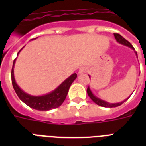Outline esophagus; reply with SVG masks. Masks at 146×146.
<instances>
[{
	"label": "esophagus",
	"instance_id": "1",
	"mask_svg": "<svg viewBox=\"0 0 146 146\" xmlns=\"http://www.w3.org/2000/svg\"><path fill=\"white\" fill-rule=\"evenodd\" d=\"M86 71V69L85 68V67H81V68H80V70H79V73L80 74H82V73H85Z\"/></svg>",
	"mask_w": 146,
	"mask_h": 146
}]
</instances>
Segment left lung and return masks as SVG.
<instances>
[{
    "label": "left lung",
    "mask_w": 146,
    "mask_h": 146,
    "mask_svg": "<svg viewBox=\"0 0 146 146\" xmlns=\"http://www.w3.org/2000/svg\"><path fill=\"white\" fill-rule=\"evenodd\" d=\"M114 35V37H115V39L117 40V42H119L120 44H123V45H126V46H128L129 47V48H131L132 49H133L134 50V48L133 47V45H132L130 43H129L127 40H126L123 37V36H121V35H120V34H118V33H114L113 34ZM136 53V56H137V53ZM87 93H88V95H89V96L90 97V98H91L92 101H93L96 104H97L98 105H99V106H102V107H105V108H113V107H117V106H120V104H122L123 102L126 101V100H124V102H119V103H114V104H112V103H109V102H105V101H103V100L100 99V98H97L96 96H95L92 94V91L90 90V88L89 87H88L87 88Z\"/></svg>",
    "instance_id": "obj_1"
}]
</instances>
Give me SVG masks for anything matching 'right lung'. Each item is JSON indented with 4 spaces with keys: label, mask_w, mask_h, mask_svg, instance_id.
<instances>
[{
    "label": "right lung",
    "mask_w": 146,
    "mask_h": 146,
    "mask_svg": "<svg viewBox=\"0 0 146 146\" xmlns=\"http://www.w3.org/2000/svg\"><path fill=\"white\" fill-rule=\"evenodd\" d=\"M19 51L18 52V54L19 53ZM15 61H16V59L13 61L12 70H11L13 87L16 93L22 102H23L29 107H30L33 109H35V110H38V111H49V110L57 108L63 104V102H64L66 96H67L69 89H70L71 84L76 80V78L77 77L76 73H73L70 77L64 80L57 89H54V91H52L50 93L42 96H30V95H29V94L23 91L18 86V85L17 84V82L15 81L14 73H13Z\"/></svg>",
    "instance_id": "add662e5"
}]
</instances>
